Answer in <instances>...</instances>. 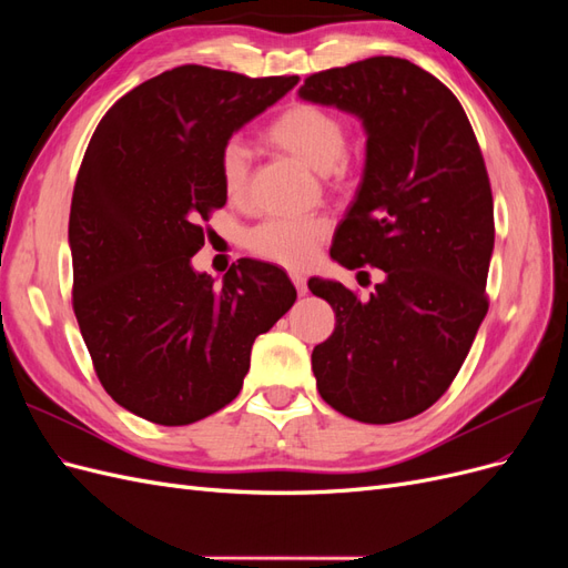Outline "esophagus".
I'll use <instances>...</instances> for the list:
<instances>
[{
    "label": "esophagus",
    "instance_id": "esophagus-1",
    "mask_svg": "<svg viewBox=\"0 0 568 568\" xmlns=\"http://www.w3.org/2000/svg\"><path fill=\"white\" fill-rule=\"evenodd\" d=\"M288 277H291V282H294V286H296V291H298V296H305V294H307V284H305L303 274H301V272H291Z\"/></svg>",
    "mask_w": 568,
    "mask_h": 568
}]
</instances>
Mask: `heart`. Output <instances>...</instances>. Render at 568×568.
Here are the masks:
<instances>
[{
  "label": "heart",
  "mask_w": 568,
  "mask_h": 568,
  "mask_svg": "<svg viewBox=\"0 0 568 568\" xmlns=\"http://www.w3.org/2000/svg\"><path fill=\"white\" fill-rule=\"evenodd\" d=\"M265 140L291 156L311 165L317 173H346L348 132L341 115L311 101H294L274 115L265 128ZM251 173L248 151L242 142H227L220 151V180L234 201L246 194ZM329 236V222L322 217H267L248 232V248L284 267H305L315 248Z\"/></svg>",
  "instance_id": "obj_1"
}]
</instances>
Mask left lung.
<instances>
[{"label":"left lung","mask_w":568,"mask_h":568,"mask_svg":"<svg viewBox=\"0 0 568 568\" xmlns=\"http://www.w3.org/2000/svg\"><path fill=\"white\" fill-rule=\"evenodd\" d=\"M298 94L363 120V182L332 257L384 272L367 301L341 282H307L336 313L313 351L317 390L365 424L417 417L448 390L488 313L495 222L476 134L457 97L407 59L329 68Z\"/></svg>","instance_id":"left-lung-1"}]
</instances>
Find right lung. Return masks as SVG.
I'll return each mask as SVG.
<instances>
[{"instance_id": "1", "label": "right lung", "mask_w": 568, "mask_h": 568, "mask_svg": "<svg viewBox=\"0 0 568 568\" xmlns=\"http://www.w3.org/2000/svg\"><path fill=\"white\" fill-rule=\"evenodd\" d=\"M298 84L178 65L101 118L73 189V311L111 398L163 426L194 424L242 390L257 334L296 301L286 272L242 257L196 272L203 222L227 203L220 151Z\"/></svg>"}]
</instances>
